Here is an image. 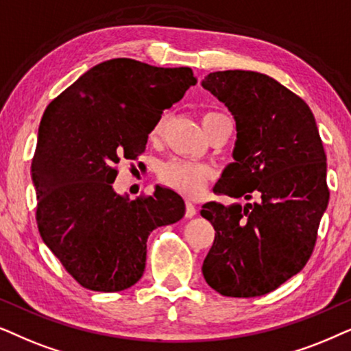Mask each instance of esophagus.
<instances>
[{"mask_svg":"<svg viewBox=\"0 0 351 351\" xmlns=\"http://www.w3.org/2000/svg\"><path fill=\"white\" fill-rule=\"evenodd\" d=\"M195 213H197V208H195V205L191 200H188L186 202V218H193Z\"/></svg>","mask_w":351,"mask_h":351,"instance_id":"esophagus-1","label":"esophagus"}]
</instances>
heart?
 <instances>
[{
    "label": "heart",
    "mask_w": 351,
    "mask_h": 351,
    "mask_svg": "<svg viewBox=\"0 0 351 351\" xmlns=\"http://www.w3.org/2000/svg\"><path fill=\"white\" fill-rule=\"evenodd\" d=\"M230 119L221 112H205L202 115V125L205 133H210L215 125L218 123L219 120ZM167 125V117L163 115L157 120V123L154 125L151 133H149V138L151 141H157L158 138L162 136L163 130H165ZM158 176H160L162 183L170 186L171 189L178 191V193L188 195V197H197L204 193V189L207 188L208 181L212 180L213 173L207 165L204 163H195L189 160H180V158H173V160H168L163 163L158 170Z\"/></svg>",
    "instance_id": "b5f03b06"
}]
</instances>
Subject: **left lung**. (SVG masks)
Returning <instances> with one entry per match:
<instances>
[{"label": "left lung", "mask_w": 351, "mask_h": 351, "mask_svg": "<svg viewBox=\"0 0 351 351\" xmlns=\"http://www.w3.org/2000/svg\"><path fill=\"white\" fill-rule=\"evenodd\" d=\"M202 86L230 109L237 130L234 162L213 191L255 199L244 207L207 202L200 210L215 228L204 278L224 297L265 295L306 265L328 208L326 152L315 115L265 73L213 72Z\"/></svg>", "instance_id": "obj_1"}]
</instances>
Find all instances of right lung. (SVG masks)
I'll list each match as a JSON object with an SVG mask.
<instances>
[{
    "label": "right lung",
    "instance_id": "add662e5",
    "mask_svg": "<svg viewBox=\"0 0 351 351\" xmlns=\"http://www.w3.org/2000/svg\"><path fill=\"white\" fill-rule=\"evenodd\" d=\"M197 83L189 67L119 58L83 73L49 102L32 160L41 239L80 286L120 292L141 279L152 230L180 221L184 200L157 186L117 194L121 158L136 160L163 110Z\"/></svg>",
    "mask_w": 351,
    "mask_h": 351
}]
</instances>
